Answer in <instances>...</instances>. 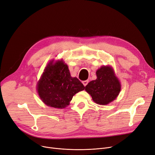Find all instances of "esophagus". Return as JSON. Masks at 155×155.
Returning <instances> with one entry per match:
<instances>
[{"instance_id": "esophagus-1", "label": "esophagus", "mask_w": 155, "mask_h": 155, "mask_svg": "<svg viewBox=\"0 0 155 155\" xmlns=\"http://www.w3.org/2000/svg\"><path fill=\"white\" fill-rule=\"evenodd\" d=\"M88 82V80H84V81H82V84H84V85L85 87L87 85Z\"/></svg>"}]
</instances>
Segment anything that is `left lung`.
I'll list each match as a JSON object with an SVG mask.
<instances>
[{
  "instance_id": "obj_1",
  "label": "left lung",
  "mask_w": 155,
  "mask_h": 155,
  "mask_svg": "<svg viewBox=\"0 0 155 155\" xmlns=\"http://www.w3.org/2000/svg\"><path fill=\"white\" fill-rule=\"evenodd\" d=\"M97 79L86 85V92L99 105H107L116 99L121 86L114 71L110 66H102L96 71Z\"/></svg>"
}]
</instances>
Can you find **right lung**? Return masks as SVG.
Segmentation results:
<instances>
[{"label":"right lung","instance_id":"1","mask_svg":"<svg viewBox=\"0 0 155 155\" xmlns=\"http://www.w3.org/2000/svg\"><path fill=\"white\" fill-rule=\"evenodd\" d=\"M84 88L77 78L71 77L67 64L62 60L49 63L37 85L40 99L48 106L58 109L66 107L73 95Z\"/></svg>","mask_w":155,"mask_h":155}]
</instances>
